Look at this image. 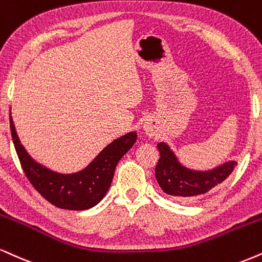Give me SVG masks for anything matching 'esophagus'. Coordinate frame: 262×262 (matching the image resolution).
<instances>
[{
  "instance_id": "esophagus-1",
  "label": "esophagus",
  "mask_w": 262,
  "mask_h": 262,
  "mask_svg": "<svg viewBox=\"0 0 262 262\" xmlns=\"http://www.w3.org/2000/svg\"><path fill=\"white\" fill-rule=\"evenodd\" d=\"M143 129L147 137H154V135H156V125L152 121H145L143 124Z\"/></svg>"
}]
</instances>
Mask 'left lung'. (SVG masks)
<instances>
[{
	"label": "left lung",
	"mask_w": 262,
	"mask_h": 262,
	"mask_svg": "<svg viewBox=\"0 0 262 262\" xmlns=\"http://www.w3.org/2000/svg\"><path fill=\"white\" fill-rule=\"evenodd\" d=\"M157 149L160 151V160L155 168L157 183L166 194L179 200L206 194L226 181L237 165L235 161H229L211 171H193L179 163L167 144L160 143Z\"/></svg>",
	"instance_id": "1"
}]
</instances>
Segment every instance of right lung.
I'll return each mask as SVG.
<instances>
[{"mask_svg": "<svg viewBox=\"0 0 262 262\" xmlns=\"http://www.w3.org/2000/svg\"><path fill=\"white\" fill-rule=\"evenodd\" d=\"M9 124L18 159L31 185L43 199L66 210H86L102 200L111 185L118 161L137 140V133L134 132L123 135L107 145L81 172L61 174L34 161L18 139L12 118L9 119Z\"/></svg>", "mask_w": 262, "mask_h": 262, "instance_id": "1", "label": "right lung"}]
</instances>
